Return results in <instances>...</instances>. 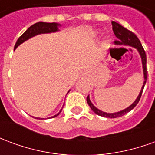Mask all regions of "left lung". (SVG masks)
Returning a JSON list of instances; mask_svg holds the SVG:
<instances>
[{"label":"left lung","instance_id":"left-lung-1","mask_svg":"<svg viewBox=\"0 0 155 155\" xmlns=\"http://www.w3.org/2000/svg\"><path fill=\"white\" fill-rule=\"evenodd\" d=\"M112 26H113V31H114V35L118 38V41H114V43H116L117 45H130V46H133V47L136 48L137 50L140 52L141 58H142V63H143V75H144V82H143V85L140 93L139 94V96L137 97L136 101L134 102L133 104L130 105V107H128L125 110H124L120 112H117V113H113V114H109V113H105L103 111H101L100 110H98L97 108H95L92 104V103L90 101V98L89 96L86 99L87 101L88 104L90 105V107L92 110L94 111V113L98 115H101V116L106 117V118H110V119H114V118H117V117L123 116L125 114H127L128 112H130L131 110H133L134 108L135 107L137 104L139 103V101L140 100V97L142 95V92L143 91V87L145 85L147 81V67H146V54H145V51L143 50L142 45L140 43V41L139 38L137 37L136 35L133 33L132 31H130L129 30H127L126 28L123 27L122 25H120L119 23L117 22L112 21Z\"/></svg>","mask_w":155,"mask_h":155}]
</instances>
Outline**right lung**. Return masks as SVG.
Returning <instances> with one entry per match:
<instances>
[{"label": "right lung", "instance_id": "1", "mask_svg": "<svg viewBox=\"0 0 155 155\" xmlns=\"http://www.w3.org/2000/svg\"><path fill=\"white\" fill-rule=\"evenodd\" d=\"M58 24L56 23H47V22H37L34 25H32L31 26H30L26 31H25L23 34H22L19 39L16 41V43L15 45V49L18 45L23 43L24 41L26 40H28L32 36H35V35H38V34H42V33H50V32H54L58 31ZM62 110L58 113L57 114H55L54 117H56L58 114H60ZM42 120V119H41Z\"/></svg>", "mask_w": 155, "mask_h": 155}]
</instances>
